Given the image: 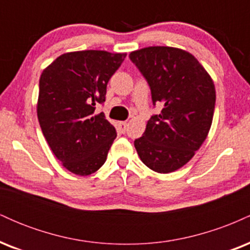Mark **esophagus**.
Returning a JSON list of instances; mask_svg holds the SVG:
<instances>
[{
    "instance_id": "esophagus-1",
    "label": "esophagus",
    "mask_w": 250,
    "mask_h": 250,
    "mask_svg": "<svg viewBox=\"0 0 250 250\" xmlns=\"http://www.w3.org/2000/svg\"><path fill=\"white\" fill-rule=\"evenodd\" d=\"M127 121H122L120 122V128H121L122 131H125V129H127Z\"/></svg>"
}]
</instances>
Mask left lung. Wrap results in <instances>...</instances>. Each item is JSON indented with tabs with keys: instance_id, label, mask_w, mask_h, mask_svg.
<instances>
[{
	"instance_id": "obj_1",
	"label": "left lung",
	"mask_w": 250,
	"mask_h": 250,
	"mask_svg": "<svg viewBox=\"0 0 250 250\" xmlns=\"http://www.w3.org/2000/svg\"><path fill=\"white\" fill-rule=\"evenodd\" d=\"M129 57L147 80L154 105L162 104L134 146L148 168L171 173L190 161L207 139L216 100L214 82L190 53L179 48L147 47Z\"/></svg>"
}]
</instances>
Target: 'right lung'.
Returning <instances> with one entry per match:
<instances>
[{"label": "right lung", "mask_w": 250, "mask_h": 250, "mask_svg": "<svg viewBox=\"0 0 250 250\" xmlns=\"http://www.w3.org/2000/svg\"><path fill=\"white\" fill-rule=\"evenodd\" d=\"M125 53L71 51L59 56L42 71L37 117L54 155L71 173L87 176L107 160L116 129L104 114H95L105 101L110 77Z\"/></svg>", "instance_id": "obj_1"}]
</instances>
